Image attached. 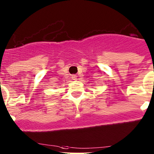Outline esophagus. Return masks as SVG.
<instances>
[{"instance_id":"esophagus-1","label":"esophagus","mask_w":154,"mask_h":154,"mask_svg":"<svg viewBox=\"0 0 154 154\" xmlns=\"http://www.w3.org/2000/svg\"><path fill=\"white\" fill-rule=\"evenodd\" d=\"M72 80H77V76L74 75V74H73V75H72Z\"/></svg>"}]
</instances>
